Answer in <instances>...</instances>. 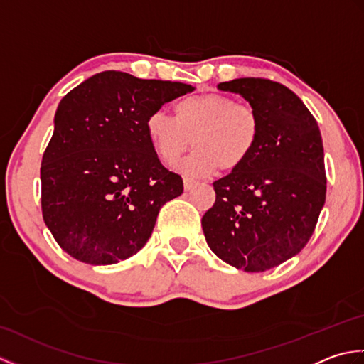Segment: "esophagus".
Returning a JSON list of instances; mask_svg holds the SVG:
<instances>
[{"label": "esophagus", "mask_w": 364, "mask_h": 364, "mask_svg": "<svg viewBox=\"0 0 364 364\" xmlns=\"http://www.w3.org/2000/svg\"><path fill=\"white\" fill-rule=\"evenodd\" d=\"M183 184H184V191H191L192 188L196 186L197 181L192 180V178H189V176H184L183 178Z\"/></svg>", "instance_id": "esophagus-1"}]
</instances>
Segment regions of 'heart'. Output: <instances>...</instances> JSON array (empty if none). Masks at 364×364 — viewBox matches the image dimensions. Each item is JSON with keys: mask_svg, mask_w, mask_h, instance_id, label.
I'll return each instance as SVG.
<instances>
[{"mask_svg": "<svg viewBox=\"0 0 364 364\" xmlns=\"http://www.w3.org/2000/svg\"><path fill=\"white\" fill-rule=\"evenodd\" d=\"M145 131L166 164H175L192 144L196 150L184 161L183 170L210 175L218 168L231 172L250 158L259 139L261 119L249 103L206 92L178 100L173 117L162 111L151 112Z\"/></svg>", "mask_w": 364, "mask_h": 364, "instance_id": "1", "label": "heart"}]
</instances>
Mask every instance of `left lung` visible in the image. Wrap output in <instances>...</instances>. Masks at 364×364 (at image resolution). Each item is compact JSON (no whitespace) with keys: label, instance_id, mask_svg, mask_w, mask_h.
<instances>
[{"label":"left lung","instance_id":"obj_1","mask_svg":"<svg viewBox=\"0 0 364 364\" xmlns=\"http://www.w3.org/2000/svg\"><path fill=\"white\" fill-rule=\"evenodd\" d=\"M218 87L258 111L261 133L250 158L213 183L215 202L202 219L203 233L222 261L264 272L296 257L318 223L327 191L321 131L280 82L239 78Z\"/></svg>","mask_w":364,"mask_h":364}]
</instances>
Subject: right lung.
<instances>
[{"mask_svg":"<svg viewBox=\"0 0 364 364\" xmlns=\"http://www.w3.org/2000/svg\"><path fill=\"white\" fill-rule=\"evenodd\" d=\"M192 90L107 70L60 100L42 158V214L70 257L115 264L149 241L162 205L183 194V180L161 164L145 122Z\"/></svg>","mask_w":364,"mask_h":364,"instance_id":"obj_1","label":"right lung"}]
</instances>
